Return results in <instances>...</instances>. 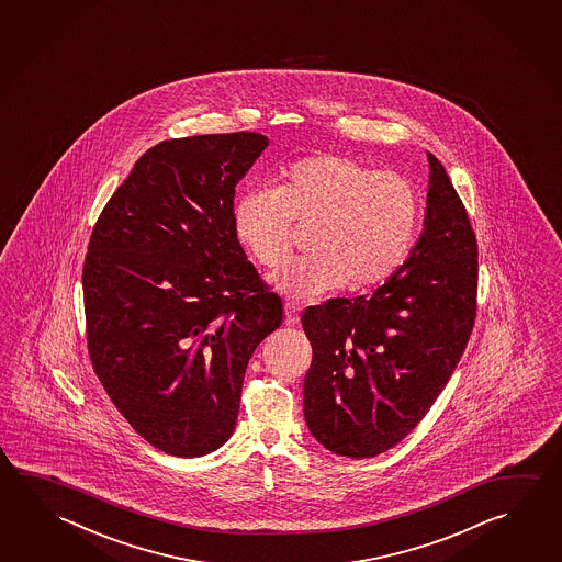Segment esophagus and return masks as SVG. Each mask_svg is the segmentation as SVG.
<instances>
[{
    "label": "esophagus",
    "instance_id": "obj_1",
    "mask_svg": "<svg viewBox=\"0 0 562 562\" xmlns=\"http://www.w3.org/2000/svg\"><path fill=\"white\" fill-rule=\"evenodd\" d=\"M284 312L285 324H300V305H295L294 302H288V304L284 305Z\"/></svg>",
    "mask_w": 562,
    "mask_h": 562
}]
</instances>
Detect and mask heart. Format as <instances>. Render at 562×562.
I'll list each match as a JSON object with an SVG mask.
<instances>
[{
  "label": "heart",
  "instance_id": "heart-1",
  "mask_svg": "<svg viewBox=\"0 0 562 562\" xmlns=\"http://www.w3.org/2000/svg\"><path fill=\"white\" fill-rule=\"evenodd\" d=\"M233 223L238 240L267 268L290 255L295 223L315 227L314 255L288 262L274 277L282 294L305 302L345 284L367 290L391 280L413 255L423 199L398 171L319 154L285 168L277 189L238 198Z\"/></svg>",
  "mask_w": 562,
  "mask_h": 562
}]
</instances>
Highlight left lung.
<instances>
[{"label": "left lung", "instance_id": "8db88e82", "mask_svg": "<svg viewBox=\"0 0 562 562\" xmlns=\"http://www.w3.org/2000/svg\"><path fill=\"white\" fill-rule=\"evenodd\" d=\"M423 235L373 294L334 297L302 315L312 344L304 416L315 440L373 458L413 432L460 363L477 307V240L432 154Z\"/></svg>", "mask_w": 562, "mask_h": 562}]
</instances>
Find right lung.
Returning a JSON list of instances; mask_svg holds the SVG:
<instances>
[{
  "label": "right lung",
  "instance_id": "add662e5",
  "mask_svg": "<svg viewBox=\"0 0 562 562\" xmlns=\"http://www.w3.org/2000/svg\"><path fill=\"white\" fill-rule=\"evenodd\" d=\"M268 146L257 132L159 142L102 209L82 268L94 373L161 452H215L237 426L258 344L282 300L247 260L235 188Z\"/></svg>",
  "mask_w": 562,
  "mask_h": 562
}]
</instances>
